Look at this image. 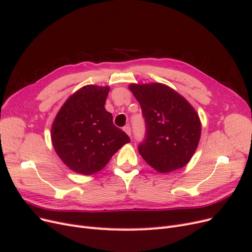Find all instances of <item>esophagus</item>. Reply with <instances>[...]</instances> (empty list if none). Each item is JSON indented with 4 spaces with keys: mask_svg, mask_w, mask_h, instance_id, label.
<instances>
[{
    "mask_svg": "<svg viewBox=\"0 0 252 252\" xmlns=\"http://www.w3.org/2000/svg\"><path fill=\"white\" fill-rule=\"evenodd\" d=\"M124 131L129 135V136H130L131 135V128H130V126H125L124 127Z\"/></svg>",
    "mask_w": 252,
    "mask_h": 252,
    "instance_id": "obj_1",
    "label": "esophagus"
}]
</instances>
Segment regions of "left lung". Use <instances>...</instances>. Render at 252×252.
I'll return each instance as SVG.
<instances>
[{"instance_id": "left-lung-1", "label": "left lung", "mask_w": 252, "mask_h": 252, "mask_svg": "<svg viewBox=\"0 0 252 252\" xmlns=\"http://www.w3.org/2000/svg\"><path fill=\"white\" fill-rule=\"evenodd\" d=\"M129 89L140 103L146 125L139 145L142 158L163 173L184 167L201 138V121L194 108L164 84H130Z\"/></svg>"}]
</instances>
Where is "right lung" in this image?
<instances>
[{"label": "right lung", "mask_w": 252, "mask_h": 252, "mask_svg": "<svg viewBox=\"0 0 252 252\" xmlns=\"http://www.w3.org/2000/svg\"><path fill=\"white\" fill-rule=\"evenodd\" d=\"M109 87L87 85L67 98L51 127V141L64 164L77 173L94 174L130 142L105 109Z\"/></svg>", "instance_id": "1"}]
</instances>
